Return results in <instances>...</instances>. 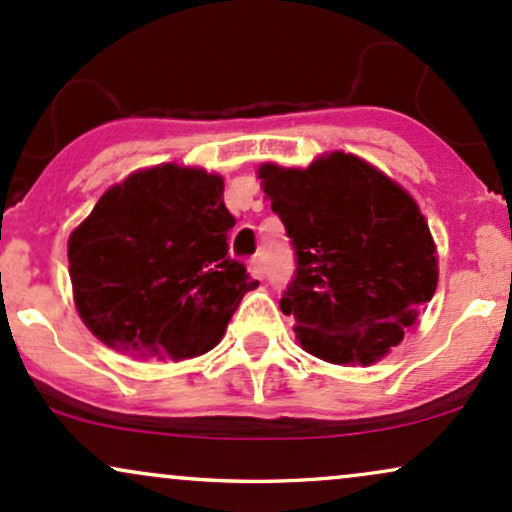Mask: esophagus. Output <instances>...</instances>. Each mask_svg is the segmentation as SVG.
Instances as JSON below:
<instances>
[{"label": "esophagus", "instance_id": "esophagus-1", "mask_svg": "<svg viewBox=\"0 0 512 512\" xmlns=\"http://www.w3.org/2000/svg\"><path fill=\"white\" fill-rule=\"evenodd\" d=\"M249 273L254 275L256 280H263V275H266V268H263V261H261V256H254L249 261Z\"/></svg>", "mask_w": 512, "mask_h": 512}]
</instances>
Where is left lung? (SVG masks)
Segmentation results:
<instances>
[{"instance_id":"obj_1","label":"left lung","mask_w":512,"mask_h":512,"mask_svg":"<svg viewBox=\"0 0 512 512\" xmlns=\"http://www.w3.org/2000/svg\"><path fill=\"white\" fill-rule=\"evenodd\" d=\"M258 177L297 256L280 309L299 345L330 364L386 357L438 285L436 244L414 198L342 150L306 170L268 162Z\"/></svg>"}]
</instances>
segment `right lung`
<instances>
[{"mask_svg": "<svg viewBox=\"0 0 512 512\" xmlns=\"http://www.w3.org/2000/svg\"><path fill=\"white\" fill-rule=\"evenodd\" d=\"M220 174L177 162L114 184L69 237L78 316L112 350L186 359L213 350L249 290L227 254L234 215Z\"/></svg>", "mask_w": 512, "mask_h": 512, "instance_id": "add662e5", "label": "right lung"}]
</instances>
